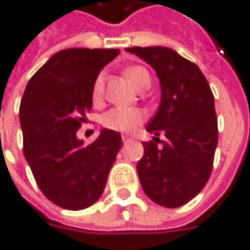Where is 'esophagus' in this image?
<instances>
[{"instance_id":"obj_1","label":"esophagus","mask_w":250,"mask_h":250,"mask_svg":"<svg viewBox=\"0 0 250 250\" xmlns=\"http://www.w3.org/2000/svg\"><path fill=\"white\" fill-rule=\"evenodd\" d=\"M133 139H130V138H126V136H122V142L125 143V145H128V143H130Z\"/></svg>"}]
</instances>
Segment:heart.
Returning <instances> with one entry per match:
<instances>
[{
	"label": "heart",
	"instance_id": "obj_1",
	"mask_svg": "<svg viewBox=\"0 0 250 250\" xmlns=\"http://www.w3.org/2000/svg\"><path fill=\"white\" fill-rule=\"evenodd\" d=\"M125 75L136 89H145L150 86V73L146 68L140 65H133L125 69ZM104 96V75L99 73L91 86V100L94 104H99ZM146 118L145 112L140 108L132 107H115L108 110L101 117V124L104 128L121 133H129L143 124Z\"/></svg>",
	"mask_w": 250,
	"mask_h": 250
}]
</instances>
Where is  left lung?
Listing matches in <instances>:
<instances>
[{
    "mask_svg": "<svg viewBox=\"0 0 250 250\" xmlns=\"http://www.w3.org/2000/svg\"><path fill=\"white\" fill-rule=\"evenodd\" d=\"M153 66L160 79L161 101L146 130L145 154L136 169L145 193L160 206L175 208L192 200L207 184L218 142L214 96L196 63L167 47H132ZM162 146H159L158 143Z\"/></svg>",
    "mask_w": 250,
    "mask_h": 250,
    "instance_id": "left-lung-1",
    "label": "left lung"
}]
</instances>
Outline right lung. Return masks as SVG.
Instances as JSON below:
<instances>
[{
	"mask_svg": "<svg viewBox=\"0 0 250 250\" xmlns=\"http://www.w3.org/2000/svg\"><path fill=\"white\" fill-rule=\"evenodd\" d=\"M118 54L115 48L58 51L24 89L19 108L24 159L44 196L66 210H83L100 199L122 146L111 129L90 145L76 136L91 110L96 76Z\"/></svg>",
	"mask_w": 250,
	"mask_h": 250,
	"instance_id": "add662e5",
	"label": "right lung"
}]
</instances>
